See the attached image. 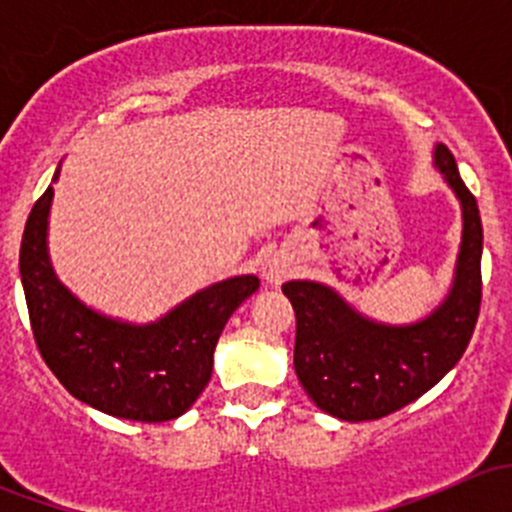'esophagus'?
<instances>
[{
  "label": "esophagus",
  "instance_id": "1",
  "mask_svg": "<svg viewBox=\"0 0 512 512\" xmlns=\"http://www.w3.org/2000/svg\"><path fill=\"white\" fill-rule=\"evenodd\" d=\"M260 272L262 280H265L267 285H282V282L294 272L292 257L285 255V252H272V255H267L265 260H262Z\"/></svg>",
  "mask_w": 512,
  "mask_h": 512
}]
</instances>
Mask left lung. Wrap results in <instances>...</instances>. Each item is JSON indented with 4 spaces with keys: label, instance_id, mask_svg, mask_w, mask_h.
Returning <instances> with one entry per match:
<instances>
[{
    "label": "left lung",
    "instance_id": "left-lung-1",
    "mask_svg": "<svg viewBox=\"0 0 512 512\" xmlns=\"http://www.w3.org/2000/svg\"><path fill=\"white\" fill-rule=\"evenodd\" d=\"M433 165L461 203V247L446 297L426 317L384 324L356 312L329 285L292 280L282 292L297 317L294 371L309 399L342 421H371L416 401L458 364L480 312L483 225L478 203L446 146Z\"/></svg>",
    "mask_w": 512,
    "mask_h": 512
}]
</instances>
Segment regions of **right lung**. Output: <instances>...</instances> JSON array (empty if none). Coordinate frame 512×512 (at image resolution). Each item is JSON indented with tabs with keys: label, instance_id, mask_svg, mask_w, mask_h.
<instances>
[{
	"label": "right lung",
	"instance_id": "1",
	"mask_svg": "<svg viewBox=\"0 0 512 512\" xmlns=\"http://www.w3.org/2000/svg\"><path fill=\"white\" fill-rule=\"evenodd\" d=\"M61 163L54 180H59ZM54 188L36 200L19 250V275L32 332L46 366L71 396L108 416L160 423L183 416L213 376V354L227 319L250 294L255 275L200 289L156 322L106 317L56 277L49 257Z\"/></svg>",
	"mask_w": 512,
	"mask_h": 512
}]
</instances>
